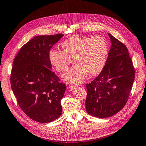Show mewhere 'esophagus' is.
I'll use <instances>...</instances> for the list:
<instances>
[{
	"mask_svg": "<svg viewBox=\"0 0 146 146\" xmlns=\"http://www.w3.org/2000/svg\"><path fill=\"white\" fill-rule=\"evenodd\" d=\"M76 87H77V86H69V89H71V90H74V89H75Z\"/></svg>",
	"mask_w": 146,
	"mask_h": 146,
	"instance_id": "esophagus-1",
	"label": "esophagus"
}]
</instances>
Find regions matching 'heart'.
<instances>
[{
	"label": "heart",
	"instance_id": "obj_1",
	"mask_svg": "<svg viewBox=\"0 0 146 146\" xmlns=\"http://www.w3.org/2000/svg\"><path fill=\"white\" fill-rule=\"evenodd\" d=\"M62 47L63 51L51 50L49 58L59 72L67 70L74 59L76 64L62 75L63 80L69 84L80 83L87 74L91 76L99 74L107 60L108 45L101 36L71 37L63 42Z\"/></svg>",
	"mask_w": 146,
	"mask_h": 146
}]
</instances>
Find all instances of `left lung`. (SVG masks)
<instances>
[{
  "instance_id": "1",
  "label": "left lung",
  "mask_w": 146,
  "mask_h": 146,
  "mask_svg": "<svg viewBox=\"0 0 146 146\" xmlns=\"http://www.w3.org/2000/svg\"><path fill=\"white\" fill-rule=\"evenodd\" d=\"M111 45L108 58L100 75L87 84L86 111L99 118L119 112L128 101L135 79L133 62L128 48L108 33Z\"/></svg>"
}]
</instances>
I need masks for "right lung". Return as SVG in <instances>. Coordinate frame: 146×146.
Masks as SVG:
<instances>
[{
  "label": "right lung",
  "instance_id": "add662e5",
  "mask_svg": "<svg viewBox=\"0 0 146 146\" xmlns=\"http://www.w3.org/2000/svg\"><path fill=\"white\" fill-rule=\"evenodd\" d=\"M63 36L34 37L21 48L13 64L11 86L18 105L26 115L39 123L52 122L62 113L60 101L66 86L51 70L49 53Z\"/></svg>",
  "mask_w": 146,
  "mask_h": 146
}]
</instances>
